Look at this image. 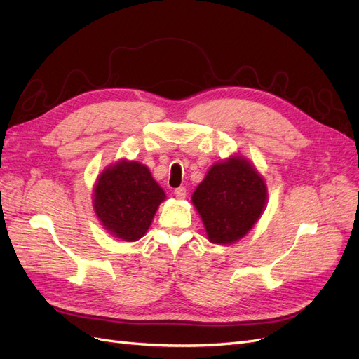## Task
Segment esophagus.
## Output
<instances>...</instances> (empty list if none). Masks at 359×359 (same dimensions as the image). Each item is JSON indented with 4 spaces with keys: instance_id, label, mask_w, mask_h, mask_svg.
<instances>
[{
    "instance_id": "obj_1",
    "label": "esophagus",
    "mask_w": 359,
    "mask_h": 359,
    "mask_svg": "<svg viewBox=\"0 0 359 359\" xmlns=\"http://www.w3.org/2000/svg\"><path fill=\"white\" fill-rule=\"evenodd\" d=\"M175 195H176L177 200H183V198L187 196V188H184V187L176 188V189H175Z\"/></svg>"
}]
</instances>
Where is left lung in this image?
Segmentation results:
<instances>
[{
    "mask_svg": "<svg viewBox=\"0 0 359 359\" xmlns=\"http://www.w3.org/2000/svg\"><path fill=\"white\" fill-rule=\"evenodd\" d=\"M266 201L264 179L250 161L236 155L211 165L192 194L208 240L222 245L245 236L260 219Z\"/></svg>",
    "mask_w": 359,
    "mask_h": 359,
    "instance_id": "1",
    "label": "left lung"
}]
</instances>
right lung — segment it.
<instances>
[{
	"label": "right lung",
	"instance_id": "add662e5",
	"mask_svg": "<svg viewBox=\"0 0 359 359\" xmlns=\"http://www.w3.org/2000/svg\"><path fill=\"white\" fill-rule=\"evenodd\" d=\"M164 200L165 194L148 167L121 159L100 172L93 207L106 231L131 243L140 240L149 229L158 205Z\"/></svg>",
	"mask_w": 359,
	"mask_h": 359
}]
</instances>
